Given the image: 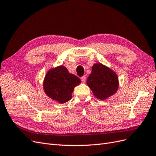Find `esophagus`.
<instances>
[{"label": "esophagus", "mask_w": 156, "mask_h": 156, "mask_svg": "<svg viewBox=\"0 0 156 156\" xmlns=\"http://www.w3.org/2000/svg\"><path fill=\"white\" fill-rule=\"evenodd\" d=\"M80 80H81V81H82L83 83H85V82H86V77H85V76L80 77Z\"/></svg>", "instance_id": "esophagus-1"}]
</instances>
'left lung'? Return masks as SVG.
<instances>
[{"mask_svg": "<svg viewBox=\"0 0 156 156\" xmlns=\"http://www.w3.org/2000/svg\"><path fill=\"white\" fill-rule=\"evenodd\" d=\"M87 84L95 98L100 100L108 99L119 88V79L116 73L100 62L92 66Z\"/></svg>", "mask_w": 156, "mask_h": 156, "instance_id": "1", "label": "left lung"}]
</instances>
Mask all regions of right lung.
Masks as SVG:
<instances>
[{"label": "right lung", "mask_w": 156, "mask_h": 156, "mask_svg": "<svg viewBox=\"0 0 156 156\" xmlns=\"http://www.w3.org/2000/svg\"><path fill=\"white\" fill-rule=\"evenodd\" d=\"M80 83L78 77L61 65L48 71L44 79L43 89L48 97L62 104L72 99L74 88Z\"/></svg>", "instance_id": "1"}]
</instances>
